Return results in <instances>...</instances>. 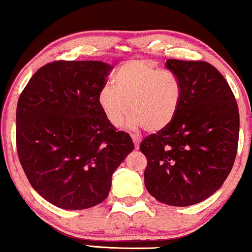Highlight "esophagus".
Masks as SVG:
<instances>
[{
    "label": "esophagus",
    "instance_id": "obj_1",
    "mask_svg": "<svg viewBox=\"0 0 252 252\" xmlns=\"http://www.w3.org/2000/svg\"><path fill=\"white\" fill-rule=\"evenodd\" d=\"M132 140L134 142V146H135V148H139L140 142H141V138L138 135H135V134H132Z\"/></svg>",
    "mask_w": 252,
    "mask_h": 252
}]
</instances>
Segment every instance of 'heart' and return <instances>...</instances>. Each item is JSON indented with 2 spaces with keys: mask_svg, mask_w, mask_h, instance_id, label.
Returning a JSON list of instances; mask_svg holds the SVG:
<instances>
[{
  "mask_svg": "<svg viewBox=\"0 0 252 252\" xmlns=\"http://www.w3.org/2000/svg\"><path fill=\"white\" fill-rule=\"evenodd\" d=\"M113 86L102 88L98 104L111 125L119 127L129 112L127 126L158 132L171 124L182 103L181 78L148 61L130 60L117 70Z\"/></svg>",
  "mask_w": 252,
  "mask_h": 252,
  "instance_id": "heart-1",
  "label": "heart"
}]
</instances>
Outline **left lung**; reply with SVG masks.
<instances>
[{"label": "left lung", "mask_w": 252, "mask_h": 252, "mask_svg": "<svg viewBox=\"0 0 252 252\" xmlns=\"http://www.w3.org/2000/svg\"><path fill=\"white\" fill-rule=\"evenodd\" d=\"M165 67L181 78V106L140 150L147 158V191L184 207L207 199L226 181L236 158L240 114L229 84L211 63L169 59Z\"/></svg>", "instance_id": "1"}]
</instances>
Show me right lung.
Here are the masks:
<instances>
[{
    "label": "right lung",
    "mask_w": 252,
    "mask_h": 252,
    "mask_svg": "<svg viewBox=\"0 0 252 252\" xmlns=\"http://www.w3.org/2000/svg\"><path fill=\"white\" fill-rule=\"evenodd\" d=\"M110 69L102 61L51 62L19 96V162L32 188L57 207L86 210L105 200L113 172L134 149L98 104Z\"/></svg>",
    "instance_id": "obj_1"
}]
</instances>
